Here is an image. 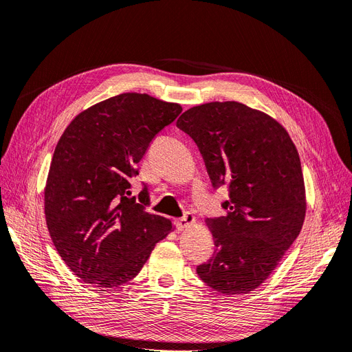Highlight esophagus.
<instances>
[{
    "label": "esophagus",
    "instance_id": "1",
    "mask_svg": "<svg viewBox=\"0 0 352 352\" xmlns=\"http://www.w3.org/2000/svg\"><path fill=\"white\" fill-rule=\"evenodd\" d=\"M193 223H195V217L188 212V214H185V217L176 219V228H177V231H182V230L189 228Z\"/></svg>",
    "mask_w": 352,
    "mask_h": 352
}]
</instances>
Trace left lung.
Segmentation results:
<instances>
[{
	"instance_id": "1",
	"label": "left lung",
	"mask_w": 352,
	"mask_h": 352,
	"mask_svg": "<svg viewBox=\"0 0 352 352\" xmlns=\"http://www.w3.org/2000/svg\"><path fill=\"white\" fill-rule=\"evenodd\" d=\"M176 125L199 147L214 188L230 186L225 215L206 219L215 251L196 273L222 294L250 293L302 230L306 190L296 146L282 124L235 101L196 105Z\"/></svg>"
}]
</instances>
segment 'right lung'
I'll return each mask as SVG.
<instances>
[{"mask_svg": "<svg viewBox=\"0 0 352 352\" xmlns=\"http://www.w3.org/2000/svg\"><path fill=\"white\" fill-rule=\"evenodd\" d=\"M182 107L127 92L82 111L54 148L45 215L59 256L82 282L101 289L134 278L173 223L148 214L130 195L153 138ZM140 201L148 202L144 188Z\"/></svg>", "mask_w": 352, "mask_h": 352, "instance_id": "obj_1", "label": "right lung"}]
</instances>
